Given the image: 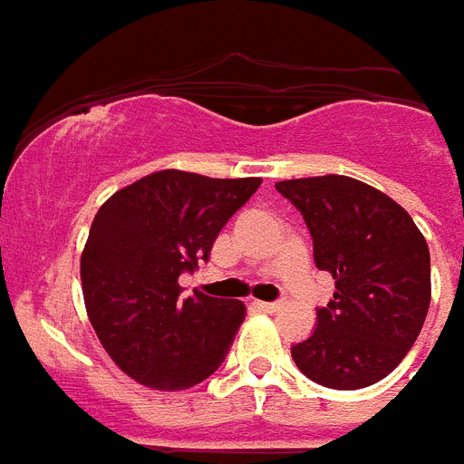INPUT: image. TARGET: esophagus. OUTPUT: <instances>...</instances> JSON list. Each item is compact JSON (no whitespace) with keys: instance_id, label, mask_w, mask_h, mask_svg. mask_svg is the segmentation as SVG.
<instances>
[{"instance_id":"obj_1","label":"esophagus","mask_w":464,"mask_h":464,"mask_svg":"<svg viewBox=\"0 0 464 464\" xmlns=\"http://www.w3.org/2000/svg\"><path fill=\"white\" fill-rule=\"evenodd\" d=\"M254 306L258 311H266V314H276V311L280 309V304L276 302H254Z\"/></svg>"}]
</instances>
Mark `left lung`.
Returning a JSON list of instances; mask_svg holds the SVG:
<instances>
[{
	"label": "left lung",
	"instance_id": "obj_1",
	"mask_svg": "<svg viewBox=\"0 0 464 464\" xmlns=\"http://www.w3.org/2000/svg\"><path fill=\"white\" fill-rule=\"evenodd\" d=\"M276 188L304 215L314 261L335 280L314 335L292 347L295 364L335 391L379 383L405 359L429 311L424 235L400 203L352 177L285 179Z\"/></svg>",
	"mask_w": 464,
	"mask_h": 464
}]
</instances>
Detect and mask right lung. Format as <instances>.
I'll return each instance as SVG.
<instances>
[{
	"label": "right lung",
	"instance_id": "obj_1",
	"mask_svg": "<svg viewBox=\"0 0 464 464\" xmlns=\"http://www.w3.org/2000/svg\"><path fill=\"white\" fill-rule=\"evenodd\" d=\"M261 187L160 169L120 188L91 225L81 285L92 331L121 372L153 391H184L225 362L246 316L237 299L181 295L179 276Z\"/></svg>",
	"mask_w": 464,
	"mask_h": 464
}]
</instances>
